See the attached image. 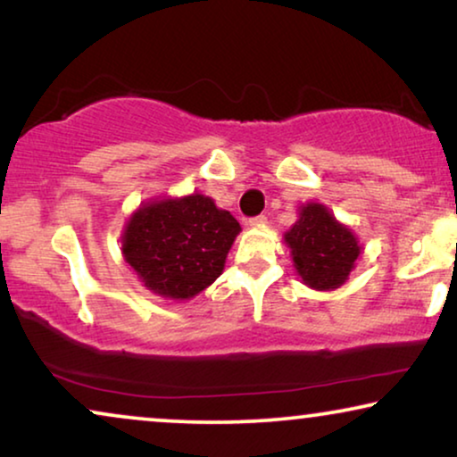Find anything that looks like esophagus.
Wrapping results in <instances>:
<instances>
[{
	"instance_id": "1",
	"label": "esophagus",
	"mask_w": 457,
	"mask_h": 457,
	"mask_svg": "<svg viewBox=\"0 0 457 457\" xmlns=\"http://www.w3.org/2000/svg\"><path fill=\"white\" fill-rule=\"evenodd\" d=\"M266 222H268V218H266L264 214H260V216H253V218H249V227H264Z\"/></svg>"
}]
</instances>
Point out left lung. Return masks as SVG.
Returning a JSON list of instances; mask_svg holds the SVG:
<instances>
[{"mask_svg": "<svg viewBox=\"0 0 457 457\" xmlns=\"http://www.w3.org/2000/svg\"><path fill=\"white\" fill-rule=\"evenodd\" d=\"M293 266L310 289L330 291L345 283L361 252L358 239L327 205L305 204L299 220L285 233Z\"/></svg>", "mask_w": 457, "mask_h": 457, "instance_id": "obj_1", "label": "left lung"}]
</instances>
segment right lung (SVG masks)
<instances>
[{"instance_id": "obj_1", "label": "right lung", "mask_w": 457, "mask_h": 457, "mask_svg": "<svg viewBox=\"0 0 457 457\" xmlns=\"http://www.w3.org/2000/svg\"><path fill=\"white\" fill-rule=\"evenodd\" d=\"M239 230L230 212L199 193L155 199L129 218L122 255L149 291L183 302L220 277Z\"/></svg>"}]
</instances>
